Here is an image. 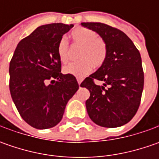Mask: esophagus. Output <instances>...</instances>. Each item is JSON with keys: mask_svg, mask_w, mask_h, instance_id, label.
<instances>
[{"mask_svg": "<svg viewBox=\"0 0 159 159\" xmlns=\"http://www.w3.org/2000/svg\"><path fill=\"white\" fill-rule=\"evenodd\" d=\"M77 80H78V83H79V85H80L81 82H82V79L81 78H77Z\"/></svg>", "mask_w": 159, "mask_h": 159, "instance_id": "1", "label": "esophagus"}]
</instances>
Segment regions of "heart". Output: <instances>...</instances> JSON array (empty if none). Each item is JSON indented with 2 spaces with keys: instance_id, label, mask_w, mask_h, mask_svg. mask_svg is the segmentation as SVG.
Wrapping results in <instances>:
<instances>
[{
  "instance_id": "heart-1",
  "label": "heart",
  "mask_w": 159,
  "mask_h": 159,
  "mask_svg": "<svg viewBox=\"0 0 159 159\" xmlns=\"http://www.w3.org/2000/svg\"><path fill=\"white\" fill-rule=\"evenodd\" d=\"M70 37L74 45L81 47L78 54V58L80 60L64 66V74L83 78L90 73L93 66L100 68L104 64L108 54L106 41L99 37L96 32L89 28L78 27L70 33ZM57 52L63 64L69 61L70 46L66 38L63 37L59 40Z\"/></svg>"
}]
</instances>
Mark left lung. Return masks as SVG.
<instances>
[{
    "label": "left lung",
    "instance_id": "8db88e82",
    "mask_svg": "<svg viewBox=\"0 0 159 159\" xmlns=\"http://www.w3.org/2000/svg\"><path fill=\"white\" fill-rule=\"evenodd\" d=\"M106 41L104 64L80 84L90 92L86 101L89 116L96 125L118 127L131 120L137 112L144 85L140 52L130 38L119 29L102 23H81ZM105 82L98 86L94 80Z\"/></svg>",
    "mask_w": 159,
    "mask_h": 159
}]
</instances>
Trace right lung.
<instances>
[{"label": "right lung", "mask_w": 159, "mask_h": 159, "mask_svg": "<svg viewBox=\"0 0 159 159\" xmlns=\"http://www.w3.org/2000/svg\"><path fill=\"white\" fill-rule=\"evenodd\" d=\"M72 27L60 23L39 26L20 40L10 60V95L22 119L34 128L57 125L79 89L75 77L62 74L57 52L59 40Z\"/></svg>", "instance_id": "right-lung-1"}]
</instances>
